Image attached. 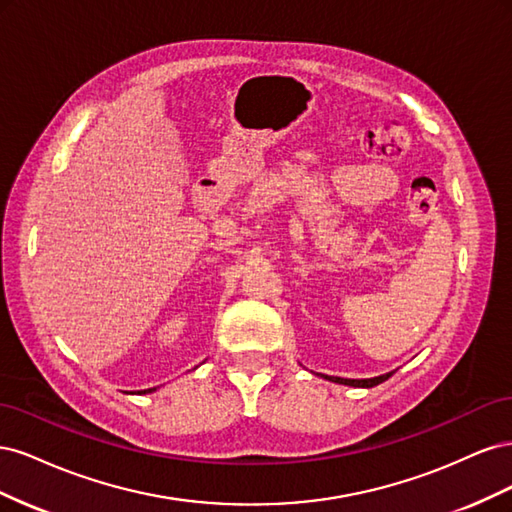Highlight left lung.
<instances>
[{
  "label": "left lung",
  "mask_w": 512,
  "mask_h": 512,
  "mask_svg": "<svg viewBox=\"0 0 512 512\" xmlns=\"http://www.w3.org/2000/svg\"><path fill=\"white\" fill-rule=\"evenodd\" d=\"M393 376V371L391 374H384V376H378V378H367V380H350V378H329L331 382H339V384H348V386H365V389H371V386H376V384H380V382H384V380H389Z\"/></svg>",
  "instance_id": "1"
}]
</instances>
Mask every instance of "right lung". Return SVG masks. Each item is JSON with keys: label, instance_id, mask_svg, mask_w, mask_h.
I'll use <instances>...</instances> for the list:
<instances>
[{"label": "right lung", "instance_id": "1", "mask_svg": "<svg viewBox=\"0 0 512 512\" xmlns=\"http://www.w3.org/2000/svg\"><path fill=\"white\" fill-rule=\"evenodd\" d=\"M151 391H156V389H147V391H143V393H151Z\"/></svg>", "mask_w": 512, "mask_h": 512}]
</instances>
